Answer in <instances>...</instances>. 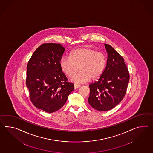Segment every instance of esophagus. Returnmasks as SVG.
Instances as JSON below:
<instances>
[{
	"mask_svg": "<svg viewBox=\"0 0 153 153\" xmlns=\"http://www.w3.org/2000/svg\"><path fill=\"white\" fill-rule=\"evenodd\" d=\"M81 87V85H78V84H75V85H74V88H75V89H77L79 87Z\"/></svg>",
	"mask_w": 153,
	"mask_h": 153,
	"instance_id": "esophagus-1",
	"label": "esophagus"
}]
</instances>
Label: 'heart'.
I'll return each mask as SVG.
<instances>
[{
  "label": "heart",
  "instance_id": "1",
  "mask_svg": "<svg viewBox=\"0 0 153 153\" xmlns=\"http://www.w3.org/2000/svg\"><path fill=\"white\" fill-rule=\"evenodd\" d=\"M107 65V57L103 52L96 51L90 47L78 48L72 51L70 57L63 56L60 61L62 71L69 78L72 77L75 83H84L90 78L95 79L100 77Z\"/></svg>",
  "mask_w": 153,
  "mask_h": 153
}]
</instances>
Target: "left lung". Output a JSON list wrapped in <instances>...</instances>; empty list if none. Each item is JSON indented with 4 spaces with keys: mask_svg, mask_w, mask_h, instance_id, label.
Instances as JSON below:
<instances>
[{
    "mask_svg": "<svg viewBox=\"0 0 153 153\" xmlns=\"http://www.w3.org/2000/svg\"><path fill=\"white\" fill-rule=\"evenodd\" d=\"M108 59L104 72L97 82L89 85L88 101L100 112L108 111L123 100L129 81V73L122 56L111 45L105 44Z\"/></svg>",
    "mask_w": 153,
    "mask_h": 153,
    "instance_id": "left-lung-1",
    "label": "left lung"
}]
</instances>
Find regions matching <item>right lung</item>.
Here are the masks:
<instances>
[{"instance_id": "add662e5", "label": "right lung", "mask_w": 153, "mask_h": 153, "mask_svg": "<svg viewBox=\"0 0 153 153\" xmlns=\"http://www.w3.org/2000/svg\"><path fill=\"white\" fill-rule=\"evenodd\" d=\"M65 50L60 44H42L27 65L26 85L30 100L36 108L47 113L62 108L74 90V85L68 81L60 67Z\"/></svg>"}]
</instances>
